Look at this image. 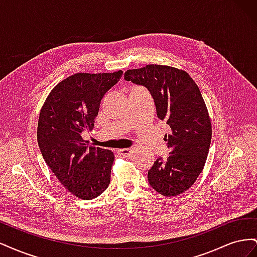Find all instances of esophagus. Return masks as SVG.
<instances>
[{
  "label": "esophagus",
  "instance_id": "1",
  "mask_svg": "<svg viewBox=\"0 0 257 257\" xmlns=\"http://www.w3.org/2000/svg\"><path fill=\"white\" fill-rule=\"evenodd\" d=\"M132 151H133V149H132V148H124V149H120L119 150V152H120V154L122 155V157H125V158L130 157V155L132 154Z\"/></svg>",
  "mask_w": 257,
  "mask_h": 257
}]
</instances>
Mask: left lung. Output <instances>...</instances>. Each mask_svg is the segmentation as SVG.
<instances>
[{
	"mask_svg": "<svg viewBox=\"0 0 257 257\" xmlns=\"http://www.w3.org/2000/svg\"><path fill=\"white\" fill-rule=\"evenodd\" d=\"M124 79L150 91L159 119L170 127L164 138L170 155L157 159L148 180L162 195L177 196L203 172L211 143V121L199 88L185 71L167 65L127 69Z\"/></svg>",
	"mask_w": 257,
	"mask_h": 257,
	"instance_id": "8db88e82",
	"label": "left lung"
}]
</instances>
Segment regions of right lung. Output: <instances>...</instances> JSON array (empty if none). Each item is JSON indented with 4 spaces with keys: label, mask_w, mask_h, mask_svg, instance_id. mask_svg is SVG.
<instances>
[{
    "label": "right lung",
    "mask_w": 257,
    "mask_h": 257,
    "mask_svg": "<svg viewBox=\"0 0 257 257\" xmlns=\"http://www.w3.org/2000/svg\"><path fill=\"white\" fill-rule=\"evenodd\" d=\"M123 72L77 73L59 82L46 98L37 143L51 172L81 199L99 196L110 183L112 151L85 144L81 134L94 126L100 100Z\"/></svg>",
    "instance_id": "add662e5"
}]
</instances>
